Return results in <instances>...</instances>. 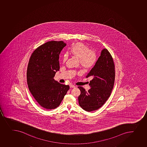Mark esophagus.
Segmentation results:
<instances>
[{
	"instance_id": "obj_1",
	"label": "esophagus",
	"mask_w": 147,
	"mask_h": 147,
	"mask_svg": "<svg viewBox=\"0 0 147 147\" xmlns=\"http://www.w3.org/2000/svg\"><path fill=\"white\" fill-rule=\"evenodd\" d=\"M70 88H75L76 86L74 85H73V84H70Z\"/></svg>"
}]
</instances>
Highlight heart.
Here are the masks:
<instances>
[{
	"instance_id": "obj_1",
	"label": "heart",
	"mask_w": 147,
	"mask_h": 147,
	"mask_svg": "<svg viewBox=\"0 0 147 147\" xmlns=\"http://www.w3.org/2000/svg\"><path fill=\"white\" fill-rule=\"evenodd\" d=\"M70 54L79 59L80 64L86 69L92 68L96 64L97 60L96 52L90 50L87 46L78 42L71 46L69 49ZM68 59L67 54L63 56V63H65Z\"/></svg>"
}]
</instances>
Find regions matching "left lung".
<instances>
[{"label": "left lung", "instance_id": "1", "mask_svg": "<svg viewBox=\"0 0 147 147\" xmlns=\"http://www.w3.org/2000/svg\"><path fill=\"white\" fill-rule=\"evenodd\" d=\"M115 69L112 56L107 49H104L96 64L86 76L92 79L89 84L91 88L86 91L83 87H78L81 91L79 104L84 110L96 111L106 103L114 86Z\"/></svg>", "mask_w": 147, "mask_h": 147}]
</instances>
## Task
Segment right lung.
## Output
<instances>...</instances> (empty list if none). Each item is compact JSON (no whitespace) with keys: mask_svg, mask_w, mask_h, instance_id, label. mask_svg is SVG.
I'll use <instances>...</instances> for the list:
<instances>
[{"mask_svg":"<svg viewBox=\"0 0 147 147\" xmlns=\"http://www.w3.org/2000/svg\"><path fill=\"white\" fill-rule=\"evenodd\" d=\"M66 45L63 41H48L37 48L29 60L27 71L29 90L44 109L57 108L70 88L53 79L60 69L59 55Z\"/></svg>","mask_w":147,"mask_h":147,"instance_id":"obj_1","label":"right lung"}]
</instances>
